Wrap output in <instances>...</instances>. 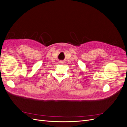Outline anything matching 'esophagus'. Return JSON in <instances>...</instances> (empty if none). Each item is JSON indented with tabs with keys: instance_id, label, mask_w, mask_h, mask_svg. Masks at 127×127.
I'll return each mask as SVG.
<instances>
[{
	"instance_id": "obj_1",
	"label": "esophagus",
	"mask_w": 127,
	"mask_h": 127,
	"mask_svg": "<svg viewBox=\"0 0 127 127\" xmlns=\"http://www.w3.org/2000/svg\"><path fill=\"white\" fill-rule=\"evenodd\" d=\"M63 63V61H59V64H62Z\"/></svg>"
}]
</instances>
